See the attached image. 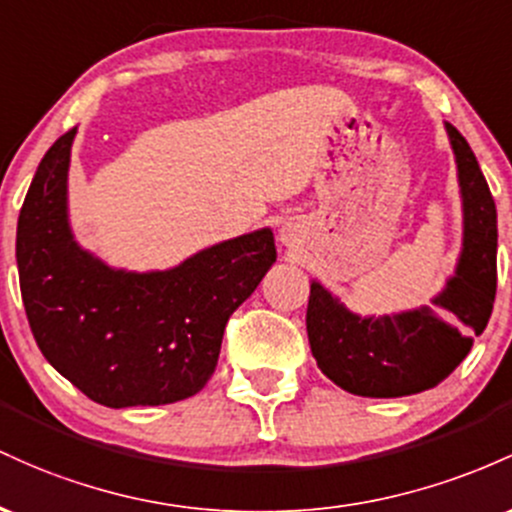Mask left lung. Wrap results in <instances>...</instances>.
Returning <instances> with one entry per match:
<instances>
[{
    "label": "left lung",
    "mask_w": 512,
    "mask_h": 512,
    "mask_svg": "<svg viewBox=\"0 0 512 512\" xmlns=\"http://www.w3.org/2000/svg\"><path fill=\"white\" fill-rule=\"evenodd\" d=\"M464 203V246L457 275L433 307L360 319L312 283L307 336L319 370L358 396H409L438 387L486 329L496 300V203L469 142L447 123Z\"/></svg>",
    "instance_id": "left-lung-1"
}]
</instances>
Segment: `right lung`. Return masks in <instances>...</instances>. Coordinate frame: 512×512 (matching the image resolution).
I'll list each match as a JSON object with an SVG mask.
<instances>
[{"label":"right lung","mask_w":512,"mask_h":512,"mask_svg":"<svg viewBox=\"0 0 512 512\" xmlns=\"http://www.w3.org/2000/svg\"><path fill=\"white\" fill-rule=\"evenodd\" d=\"M77 128L45 152L16 229L21 297L40 353L111 409L174 404L215 372L227 319L275 261L271 229L222 241L164 273L111 271L74 244L67 169Z\"/></svg>","instance_id":"1"}]
</instances>
